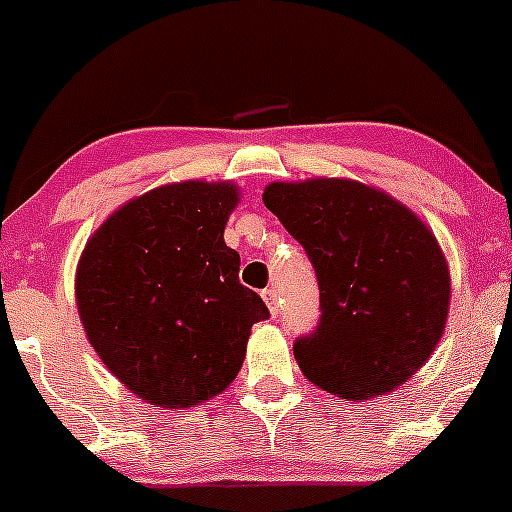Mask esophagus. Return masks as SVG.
I'll list each match as a JSON object with an SVG mask.
<instances>
[{
  "label": "esophagus",
  "mask_w": 512,
  "mask_h": 512,
  "mask_svg": "<svg viewBox=\"0 0 512 512\" xmlns=\"http://www.w3.org/2000/svg\"><path fill=\"white\" fill-rule=\"evenodd\" d=\"M263 300H266V305H268V310H271V315H278V293H276V288H268V290H263Z\"/></svg>",
  "instance_id": "1"
}]
</instances>
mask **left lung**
I'll list each match as a JSON object with an SVG mask.
<instances>
[{
	"mask_svg": "<svg viewBox=\"0 0 512 512\" xmlns=\"http://www.w3.org/2000/svg\"><path fill=\"white\" fill-rule=\"evenodd\" d=\"M263 205L300 241L320 285V322L293 344L307 381L349 400L390 393L444 334L449 268L415 212L356 180L271 183Z\"/></svg>",
	"mask_w": 512,
	"mask_h": 512,
	"instance_id": "obj_1",
	"label": "left lung"
}]
</instances>
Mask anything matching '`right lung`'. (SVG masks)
<instances>
[{
    "label": "right lung",
    "instance_id": "add662e5",
    "mask_svg": "<svg viewBox=\"0 0 512 512\" xmlns=\"http://www.w3.org/2000/svg\"><path fill=\"white\" fill-rule=\"evenodd\" d=\"M236 202L232 183L163 185L119 207L82 251L75 298L87 339L153 408H192L229 388L251 327L268 320L224 244Z\"/></svg>",
    "mask_w": 512,
    "mask_h": 512
}]
</instances>
